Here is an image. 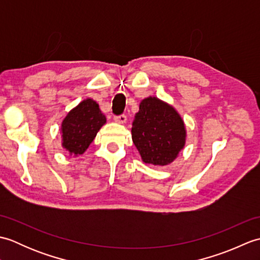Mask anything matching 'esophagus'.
Here are the masks:
<instances>
[{
	"label": "esophagus",
	"mask_w": 260,
	"mask_h": 260,
	"mask_svg": "<svg viewBox=\"0 0 260 260\" xmlns=\"http://www.w3.org/2000/svg\"><path fill=\"white\" fill-rule=\"evenodd\" d=\"M114 119H115V121H117V123H119V124H124V123H126L127 117L125 114H121L118 116H114Z\"/></svg>",
	"instance_id": "obj_1"
}]
</instances>
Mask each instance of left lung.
Instances as JSON below:
<instances>
[{"label":"left lung","mask_w":260,"mask_h":260,"mask_svg":"<svg viewBox=\"0 0 260 260\" xmlns=\"http://www.w3.org/2000/svg\"><path fill=\"white\" fill-rule=\"evenodd\" d=\"M132 139L143 161L163 167L172 162L184 146L183 120L169 105L148 97L135 115Z\"/></svg>","instance_id":"8db88e82"}]
</instances>
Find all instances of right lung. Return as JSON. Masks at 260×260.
<instances>
[{
  "instance_id": "1",
  "label": "right lung",
  "mask_w": 260,
  "mask_h": 260,
  "mask_svg": "<svg viewBox=\"0 0 260 260\" xmlns=\"http://www.w3.org/2000/svg\"><path fill=\"white\" fill-rule=\"evenodd\" d=\"M106 123L98 104L86 99L70 110L62 121V146L75 155L84 153Z\"/></svg>"
}]
</instances>
